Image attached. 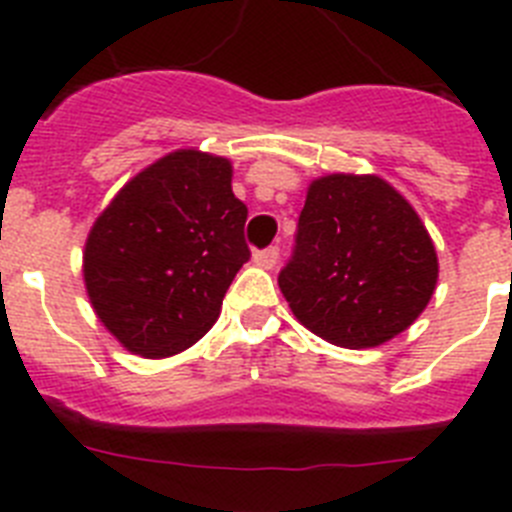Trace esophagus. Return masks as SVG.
<instances>
[{"mask_svg": "<svg viewBox=\"0 0 512 512\" xmlns=\"http://www.w3.org/2000/svg\"><path fill=\"white\" fill-rule=\"evenodd\" d=\"M277 259H279V248L277 246H269V248H264V251L253 253V264L261 266V269H274Z\"/></svg>", "mask_w": 512, "mask_h": 512, "instance_id": "1", "label": "esophagus"}]
</instances>
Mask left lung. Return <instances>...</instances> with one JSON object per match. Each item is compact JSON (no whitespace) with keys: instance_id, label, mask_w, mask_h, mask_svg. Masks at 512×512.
<instances>
[{"instance_id":"obj_1","label":"left lung","mask_w":512,"mask_h":512,"mask_svg":"<svg viewBox=\"0 0 512 512\" xmlns=\"http://www.w3.org/2000/svg\"><path fill=\"white\" fill-rule=\"evenodd\" d=\"M438 256L423 220L377 174H325L307 187L295 256L279 274L289 310L341 348H374L428 307Z\"/></svg>"}]
</instances>
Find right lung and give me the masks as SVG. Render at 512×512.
<instances>
[{
    "label": "right lung",
    "instance_id": "add662e5",
    "mask_svg": "<svg viewBox=\"0 0 512 512\" xmlns=\"http://www.w3.org/2000/svg\"><path fill=\"white\" fill-rule=\"evenodd\" d=\"M233 164L179 148L130 179L99 212L84 243V287L99 323L125 351L169 359L215 325L248 261V210Z\"/></svg>",
    "mask_w": 512,
    "mask_h": 512
}]
</instances>
